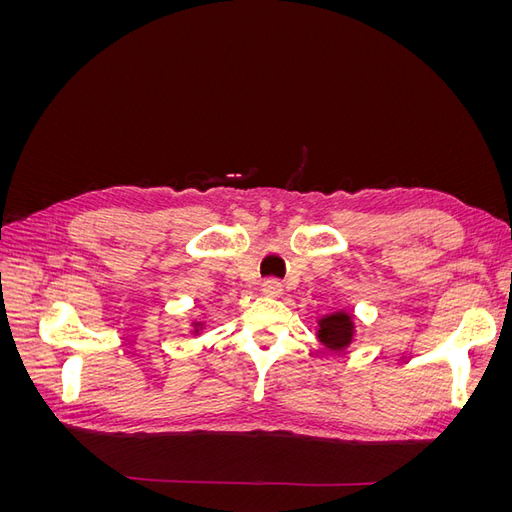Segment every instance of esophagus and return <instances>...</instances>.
<instances>
[{
  "mask_svg": "<svg viewBox=\"0 0 512 512\" xmlns=\"http://www.w3.org/2000/svg\"><path fill=\"white\" fill-rule=\"evenodd\" d=\"M260 290H262V294H267V297H280L284 288H282V282H280V280H273V277H271V280L262 282Z\"/></svg>",
  "mask_w": 512,
  "mask_h": 512,
  "instance_id": "esophagus-1",
  "label": "esophagus"
}]
</instances>
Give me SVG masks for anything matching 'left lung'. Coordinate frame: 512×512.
<instances>
[{
    "instance_id": "left-lung-1",
    "label": "left lung",
    "mask_w": 512,
    "mask_h": 512,
    "mask_svg": "<svg viewBox=\"0 0 512 512\" xmlns=\"http://www.w3.org/2000/svg\"><path fill=\"white\" fill-rule=\"evenodd\" d=\"M318 342L331 352H344L356 339V320L348 309H335L331 314H322L316 320Z\"/></svg>"
}]
</instances>
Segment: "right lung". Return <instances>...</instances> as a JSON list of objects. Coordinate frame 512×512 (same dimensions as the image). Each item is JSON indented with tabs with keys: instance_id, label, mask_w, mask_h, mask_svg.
Returning a JSON list of instances; mask_svg holds the SVG:
<instances>
[{
	"instance_id": "add662e5",
	"label": "right lung",
	"mask_w": 512,
	"mask_h": 512,
	"mask_svg": "<svg viewBox=\"0 0 512 512\" xmlns=\"http://www.w3.org/2000/svg\"><path fill=\"white\" fill-rule=\"evenodd\" d=\"M205 329V320H190V333L200 335V331Z\"/></svg>"
}]
</instances>
